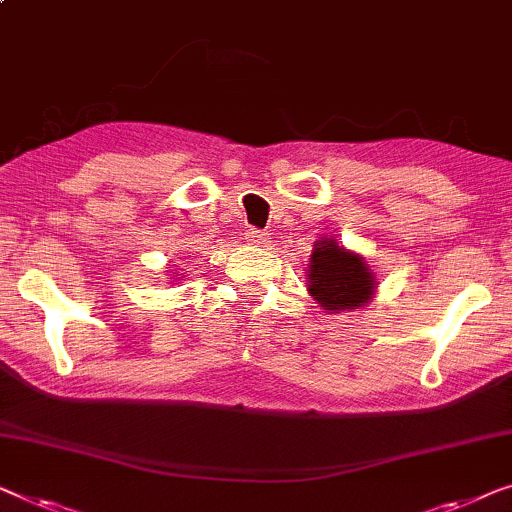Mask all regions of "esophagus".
Here are the masks:
<instances>
[{"label": "esophagus", "instance_id": "34e87169", "mask_svg": "<svg viewBox=\"0 0 512 512\" xmlns=\"http://www.w3.org/2000/svg\"><path fill=\"white\" fill-rule=\"evenodd\" d=\"M247 242L256 244V247H265V244L270 242V233L258 231V228H249V233H247Z\"/></svg>", "mask_w": 512, "mask_h": 512}]
</instances>
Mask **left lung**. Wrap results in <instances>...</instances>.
<instances>
[{"label": "left lung", "mask_w": 512, "mask_h": 512, "mask_svg": "<svg viewBox=\"0 0 512 512\" xmlns=\"http://www.w3.org/2000/svg\"><path fill=\"white\" fill-rule=\"evenodd\" d=\"M309 291L318 305L330 311L358 309L372 298V272L360 256L351 254L337 242H318L311 254Z\"/></svg>", "instance_id": "left-lung-1"}]
</instances>
